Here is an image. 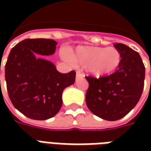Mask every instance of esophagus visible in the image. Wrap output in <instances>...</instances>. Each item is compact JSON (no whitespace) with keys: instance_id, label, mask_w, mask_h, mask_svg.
Returning <instances> with one entry per match:
<instances>
[{"instance_id":"1","label":"esophagus","mask_w":151,"mask_h":151,"mask_svg":"<svg viewBox=\"0 0 151 151\" xmlns=\"http://www.w3.org/2000/svg\"><path fill=\"white\" fill-rule=\"evenodd\" d=\"M83 77H84V74H82V73H81L77 72V73H76V80L82 78H83Z\"/></svg>"}]
</instances>
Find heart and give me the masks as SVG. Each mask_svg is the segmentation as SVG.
I'll list each match as a JSON object with an SVG mask.
<instances>
[{"label": "heart", "mask_w": 151, "mask_h": 151, "mask_svg": "<svg viewBox=\"0 0 151 151\" xmlns=\"http://www.w3.org/2000/svg\"><path fill=\"white\" fill-rule=\"evenodd\" d=\"M66 59L77 65L86 67V71L96 78L111 75L119 69L122 60L120 51L113 47L80 46Z\"/></svg>", "instance_id": "1"}]
</instances>
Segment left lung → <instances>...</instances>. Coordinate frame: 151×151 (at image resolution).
Segmentation results:
<instances>
[{
    "label": "left lung",
    "instance_id": "1",
    "mask_svg": "<svg viewBox=\"0 0 151 151\" xmlns=\"http://www.w3.org/2000/svg\"><path fill=\"white\" fill-rule=\"evenodd\" d=\"M114 47L122 56L119 69L99 79L86 78L89 82L86 94L87 108L95 116L109 121L120 120L136 106L145 80V66L139 53L123 43Z\"/></svg>",
    "mask_w": 151,
    "mask_h": 151
}]
</instances>
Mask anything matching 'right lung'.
<instances>
[{
  "instance_id": "1",
  "label": "right lung",
  "mask_w": 151,
  "mask_h": 151,
  "mask_svg": "<svg viewBox=\"0 0 151 151\" xmlns=\"http://www.w3.org/2000/svg\"><path fill=\"white\" fill-rule=\"evenodd\" d=\"M57 42L27 39L9 52L5 75L9 96L14 108L33 120H47L58 113L63 91L75 82L74 71L61 73L52 61L39 57L56 52ZM1 82V81H0Z\"/></svg>"
}]
</instances>
